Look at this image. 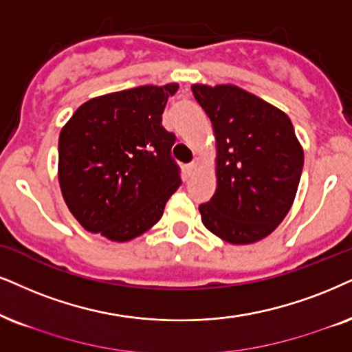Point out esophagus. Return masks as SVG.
Segmentation results:
<instances>
[{
  "mask_svg": "<svg viewBox=\"0 0 352 352\" xmlns=\"http://www.w3.org/2000/svg\"><path fill=\"white\" fill-rule=\"evenodd\" d=\"M198 166H199V159H193V161H191L188 166H186V168H188V173H191L193 170H197Z\"/></svg>",
  "mask_w": 352,
  "mask_h": 352,
  "instance_id": "esophagus-1",
  "label": "esophagus"
}]
</instances>
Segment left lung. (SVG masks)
Wrapping results in <instances>:
<instances>
[{"label":"left lung","instance_id":"obj_1","mask_svg":"<svg viewBox=\"0 0 352 352\" xmlns=\"http://www.w3.org/2000/svg\"><path fill=\"white\" fill-rule=\"evenodd\" d=\"M217 146L216 193L199 204L204 228L234 245L265 239L294 203L304 151L284 112L237 86H191Z\"/></svg>","mask_w":352,"mask_h":352}]
</instances>
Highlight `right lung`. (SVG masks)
<instances>
[{"instance_id":"add662e5","label":"right lung","mask_w":352,"mask_h":352,"mask_svg":"<svg viewBox=\"0 0 352 352\" xmlns=\"http://www.w3.org/2000/svg\"><path fill=\"white\" fill-rule=\"evenodd\" d=\"M177 89L172 82L96 97L61 128L60 188L89 232L128 242L162 217L182 184L170 155L175 135L162 126L167 99Z\"/></svg>"}]
</instances>
